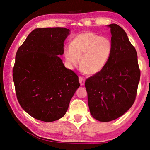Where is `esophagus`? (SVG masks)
I'll return each instance as SVG.
<instances>
[{
    "label": "esophagus",
    "instance_id": "obj_1",
    "mask_svg": "<svg viewBox=\"0 0 150 150\" xmlns=\"http://www.w3.org/2000/svg\"><path fill=\"white\" fill-rule=\"evenodd\" d=\"M79 82H80V84L81 86H83L84 84V82H85V79L84 77H82V76H79Z\"/></svg>",
    "mask_w": 150,
    "mask_h": 150
}]
</instances>
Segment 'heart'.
Listing matches in <instances>:
<instances>
[{
	"label": "heart",
	"mask_w": 150,
	"mask_h": 150,
	"mask_svg": "<svg viewBox=\"0 0 150 150\" xmlns=\"http://www.w3.org/2000/svg\"><path fill=\"white\" fill-rule=\"evenodd\" d=\"M113 52V44L110 39L87 31L76 35L70 46L64 48V57L70 67L79 63L88 74H97L104 69Z\"/></svg>",
	"instance_id": "obj_1"
}]
</instances>
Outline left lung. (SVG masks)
Returning a JSON list of instances; mask_svg holds the SVG:
<instances>
[{
  "instance_id": "left-lung-1",
  "label": "left lung",
  "mask_w": 150,
  "mask_h": 150,
  "mask_svg": "<svg viewBox=\"0 0 150 150\" xmlns=\"http://www.w3.org/2000/svg\"><path fill=\"white\" fill-rule=\"evenodd\" d=\"M108 27L112 54L104 69L85 82L90 113L100 122L116 119L132 106L141 77L137 53L125 31L116 24Z\"/></svg>"
}]
</instances>
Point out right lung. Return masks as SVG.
Wrapping results in <instances>:
<instances>
[{
  "mask_svg": "<svg viewBox=\"0 0 150 150\" xmlns=\"http://www.w3.org/2000/svg\"><path fill=\"white\" fill-rule=\"evenodd\" d=\"M69 34L65 28H37L16 53L13 79L17 100L37 120L53 122L62 118L80 86L77 74L59 57Z\"/></svg>",
  "mask_w": 150,
  "mask_h": 150,
  "instance_id": "right-lung-1",
  "label": "right lung"
}]
</instances>
